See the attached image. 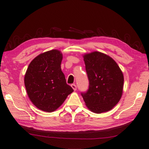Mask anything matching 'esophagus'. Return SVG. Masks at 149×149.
Returning a JSON list of instances; mask_svg holds the SVG:
<instances>
[{
	"label": "esophagus",
	"instance_id": "1",
	"mask_svg": "<svg viewBox=\"0 0 149 149\" xmlns=\"http://www.w3.org/2000/svg\"><path fill=\"white\" fill-rule=\"evenodd\" d=\"M71 86H72V88H73V89H74V91H75V90H77V86H76V85H75V84H72L71 85Z\"/></svg>",
	"mask_w": 149,
	"mask_h": 149
}]
</instances>
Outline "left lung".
Here are the masks:
<instances>
[{
    "mask_svg": "<svg viewBox=\"0 0 149 149\" xmlns=\"http://www.w3.org/2000/svg\"><path fill=\"white\" fill-rule=\"evenodd\" d=\"M84 61L89 81L88 90L81 92L86 105L96 113L111 110L122 95L121 70L111 58L99 52L84 55Z\"/></svg>",
    "mask_w": 149,
    "mask_h": 149,
    "instance_id": "8db88e82",
    "label": "left lung"
}]
</instances>
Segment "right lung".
<instances>
[{
  "label": "right lung",
  "mask_w": 149,
  "mask_h": 149,
  "mask_svg": "<svg viewBox=\"0 0 149 149\" xmlns=\"http://www.w3.org/2000/svg\"><path fill=\"white\" fill-rule=\"evenodd\" d=\"M62 59V54L57 50L41 54L31 62L25 75L28 96L34 106L44 111L58 109L74 91L61 71Z\"/></svg>",
  "instance_id": "1"
}]
</instances>
